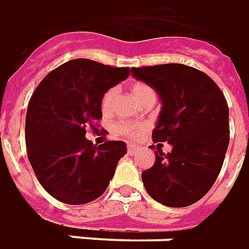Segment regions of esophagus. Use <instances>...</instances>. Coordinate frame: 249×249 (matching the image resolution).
<instances>
[{
	"mask_svg": "<svg viewBox=\"0 0 249 249\" xmlns=\"http://www.w3.org/2000/svg\"><path fill=\"white\" fill-rule=\"evenodd\" d=\"M137 146L135 144H128L127 146V153L130 154V156H133L134 153H137Z\"/></svg>",
	"mask_w": 249,
	"mask_h": 249,
	"instance_id": "obj_1",
	"label": "esophagus"
}]
</instances>
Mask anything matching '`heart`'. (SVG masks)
<instances>
[{"label": "heart", "mask_w": 249, "mask_h": 249, "mask_svg": "<svg viewBox=\"0 0 249 249\" xmlns=\"http://www.w3.org/2000/svg\"><path fill=\"white\" fill-rule=\"evenodd\" d=\"M115 89L111 88L107 92L103 95L102 102H100V108L103 112H108L111 110V106L114 102V96H115ZM131 95L134 96V99L137 100L138 103H141L142 100L147 99V98H156V92L154 89L144 84V83H135L131 86ZM116 134H119L122 137L126 138H135L141 131V127L137 124H131V123H118L114 126Z\"/></svg>", "instance_id": "1"}]
</instances>
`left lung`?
<instances>
[{
	"label": "left lung",
	"mask_w": 249,
	"mask_h": 249,
	"mask_svg": "<svg viewBox=\"0 0 249 249\" xmlns=\"http://www.w3.org/2000/svg\"><path fill=\"white\" fill-rule=\"evenodd\" d=\"M131 75L161 99L154 142L173 146L163 154L157 144L154 165L142 172L144 188L162 205H192L211 190L223 166L229 144L227 100L211 77L188 65L133 68Z\"/></svg>",
	"instance_id": "8db88e82"
}]
</instances>
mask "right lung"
<instances>
[{"mask_svg":"<svg viewBox=\"0 0 249 249\" xmlns=\"http://www.w3.org/2000/svg\"><path fill=\"white\" fill-rule=\"evenodd\" d=\"M128 68L89 59L67 61L51 71L32 95L25 121L28 158L38 182L56 200L82 205L103 195L118 161L127 153L123 141L93 144L87 128L102 118L100 102L126 80Z\"/></svg>","mask_w":249,"mask_h":249,"instance_id":"add662e5","label":"right lung"}]
</instances>
